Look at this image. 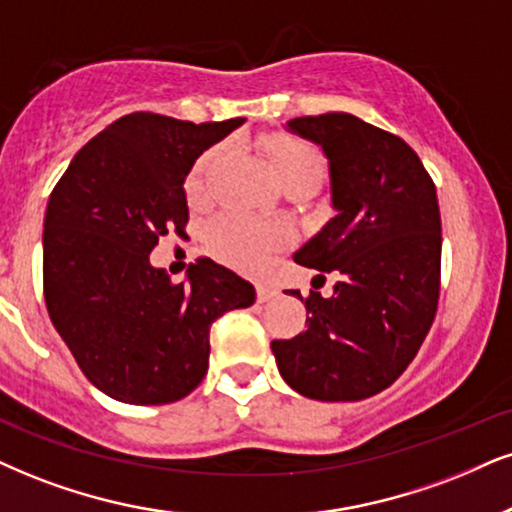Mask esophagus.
Returning a JSON list of instances; mask_svg holds the SVG:
<instances>
[{
  "mask_svg": "<svg viewBox=\"0 0 512 512\" xmlns=\"http://www.w3.org/2000/svg\"><path fill=\"white\" fill-rule=\"evenodd\" d=\"M256 296H258V301H261V304H266V301L275 299L277 289L273 285H268V282H261V285L256 287Z\"/></svg>",
  "mask_w": 512,
  "mask_h": 512,
  "instance_id": "obj_1",
  "label": "esophagus"
}]
</instances>
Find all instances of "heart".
Segmentation results:
<instances>
[{
	"instance_id": "obj_1",
	"label": "heart",
	"mask_w": 512,
	"mask_h": 512,
	"mask_svg": "<svg viewBox=\"0 0 512 512\" xmlns=\"http://www.w3.org/2000/svg\"><path fill=\"white\" fill-rule=\"evenodd\" d=\"M266 151L273 159L277 178L285 187L296 182H313L318 185L325 173V156L313 142L301 137L277 135L266 142ZM225 156V147H213L204 151L189 170L185 189L187 197L199 201L206 197L208 180L213 170ZM287 230L277 225H263L242 216V213H225L208 227V242L220 256L244 268H258L270 251L285 244Z\"/></svg>"
}]
</instances>
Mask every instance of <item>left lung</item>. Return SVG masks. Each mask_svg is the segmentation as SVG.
<instances>
[{
    "instance_id": "1",
    "label": "left lung",
    "mask_w": 512,
    "mask_h": 512,
    "mask_svg": "<svg viewBox=\"0 0 512 512\" xmlns=\"http://www.w3.org/2000/svg\"><path fill=\"white\" fill-rule=\"evenodd\" d=\"M289 130L323 147L337 208L294 261L339 282L330 299L292 292L306 304V330L270 349L299 394L361 401L408 368L437 315V187L399 135L351 113L294 118Z\"/></svg>"
}]
</instances>
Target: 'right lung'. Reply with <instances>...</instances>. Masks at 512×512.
Returning <instances> with one entry per match:
<instances>
[{
    "mask_svg": "<svg viewBox=\"0 0 512 512\" xmlns=\"http://www.w3.org/2000/svg\"><path fill=\"white\" fill-rule=\"evenodd\" d=\"M242 123L130 113L56 182L42 235L44 301L82 375L111 399H185L208 370L211 325L254 304V285L211 258L192 263L187 282L149 263L161 237L187 235L189 168Z\"/></svg>",
    "mask_w": 512,
    "mask_h": 512,
    "instance_id": "add662e5",
    "label": "right lung"
}]
</instances>
